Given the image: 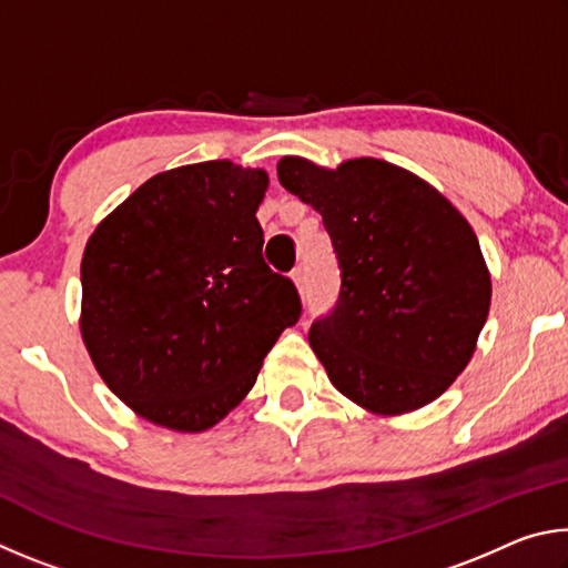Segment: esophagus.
<instances>
[{
	"mask_svg": "<svg viewBox=\"0 0 568 568\" xmlns=\"http://www.w3.org/2000/svg\"><path fill=\"white\" fill-rule=\"evenodd\" d=\"M293 283H295L297 291L305 293V285H307V273H305V267H295V271H293Z\"/></svg>",
	"mask_w": 568,
	"mask_h": 568,
	"instance_id": "34e87169",
	"label": "esophagus"
}]
</instances>
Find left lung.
Listing matches in <instances>:
<instances>
[{
	"mask_svg": "<svg viewBox=\"0 0 568 568\" xmlns=\"http://www.w3.org/2000/svg\"><path fill=\"white\" fill-rule=\"evenodd\" d=\"M277 180L323 215L338 255V303L307 333L331 383L376 416L428 406L464 373L491 307L474 227L386 160L328 170L287 155Z\"/></svg>",
	"mask_w": 568,
	"mask_h": 568,
	"instance_id": "obj_1",
	"label": "left lung"
}]
</instances>
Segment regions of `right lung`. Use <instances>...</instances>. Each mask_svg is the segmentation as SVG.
I'll return each mask as SVG.
<instances>
[{"label": "right lung", "mask_w": 568, "mask_h": 568, "mask_svg": "<svg viewBox=\"0 0 568 568\" xmlns=\"http://www.w3.org/2000/svg\"><path fill=\"white\" fill-rule=\"evenodd\" d=\"M265 190V170L230 160L165 170L84 245V348L140 418L178 434L213 428L301 318L295 285L263 261Z\"/></svg>", "instance_id": "right-lung-1"}]
</instances>
